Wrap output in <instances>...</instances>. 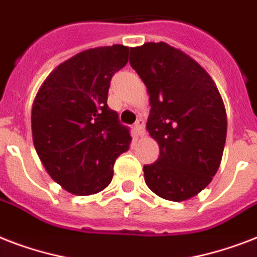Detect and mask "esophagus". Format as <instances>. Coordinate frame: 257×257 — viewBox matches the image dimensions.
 <instances>
[{
  "label": "esophagus",
  "instance_id": "esophagus-1",
  "mask_svg": "<svg viewBox=\"0 0 257 257\" xmlns=\"http://www.w3.org/2000/svg\"><path fill=\"white\" fill-rule=\"evenodd\" d=\"M133 135L137 137H143L145 135L144 131V121L143 120H137L136 124L133 125Z\"/></svg>",
  "mask_w": 257,
  "mask_h": 257
}]
</instances>
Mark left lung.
I'll list each match as a JSON object with an SVG mask.
<instances>
[{"mask_svg": "<svg viewBox=\"0 0 257 257\" xmlns=\"http://www.w3.org/2000/svg\"><path fill=\"white\" fill-rule=\"evenodd\" d=\"M129 64L149 93L147 129L160 156L144 165L145 183L171 201L196 196L220 167L227 114L211 76L181 50L165 42L131 48Z\"/></svg>", "mask_w": 257, "mask_h": 257, "instance_id": "1", "label": "left lung"}]
</instances>
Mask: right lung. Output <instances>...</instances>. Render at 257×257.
I'll list each match as a JSON object with an SVG mask.
<instances>
[{
	"instance_id": "add662e5",
	"label": "right lung",
	"mask_w": 257,
	"mask_h": 257,
	"mask_svg": "<svg viewBox=\"0 0 257 257\" xmlns=\"http://www.w3.org/2000/svg\"><path fill=\"white\" fill-rule=\"evenodd\" d=\"M128 53L124 45L84 50L58 65L34 98L36 152L50 177L73 195L105 189L114 161L129 149V128L106 104L110 80Z\"/></svg>"
}]
</instances>
